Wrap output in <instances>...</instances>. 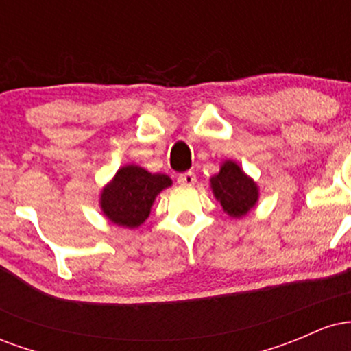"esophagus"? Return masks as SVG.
Wrapping results in <instances>:
<instances>
[{
  "label": "esophagus",
  "mask_w": 351,
  "mask_h": 351,
  "mask_svg": "<svg viewBox=\"0 0 351 351\" xmlns=\"http://www.w3.org/2000/svg\"><path fill=\"white\" fill-rule=\"evenodd\" d=\"M178 183L184 184V186H193L196 183V175L193 171H186V173H181L178 176Z\"/></svg>",
  "instance_id": "esophagus-1"
}]
</instances>
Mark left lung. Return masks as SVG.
<instances>
[{"label": "left lung", "instance_id": "left-lung-1", "mask_svg": "<svg viewBox=\"0 0 351 351\" xmlns=\"http://www.w3.org/2000/svg\"><path fill=\"white\" fill-rule=\"evenodd\" d=\"M213 195L231 217H244L259 201V186L232 160L221 163L219 171L209 180Z\"/></svg>", "mask_w": 351, "mask_h": 351}]
</instances>
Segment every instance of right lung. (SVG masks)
Instances as JSON below:
<instances>
[{"label":"right lung","mask_w":351,"mask_h":351,"mask_svg":"<svg viewBox=\"0 0 351 351\" xmlns=\"http://www.w3.org/2000/svg\"><path fill=\"white\" fill-rule=\"evenodd\" d=\"M171 184L170 176L163 173H150L134 163L125 165L100 191V211L112 224L135 229L150 216L156 196Z\"/></svg>","instance_id":"right-lung-1"}]
</instances>
